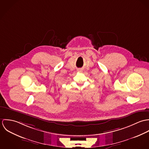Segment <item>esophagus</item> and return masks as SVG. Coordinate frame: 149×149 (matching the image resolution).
Here are the masks:
<instances>
[{
  "mask_svg": "<svg viewBox=\"0 0 149 149\" xmlns=\"http://www.w3.org/2000/svg\"><path fill=\"white\" fill-rule=\"evenodd\" d=\"M79 72H81V70H79Z\"/></svg>",
  "mask_w": 149,
  "mask_h": 149,
  "instance_id": "esophagus-1",
  "label": "esophagus"
}]
</instances>
